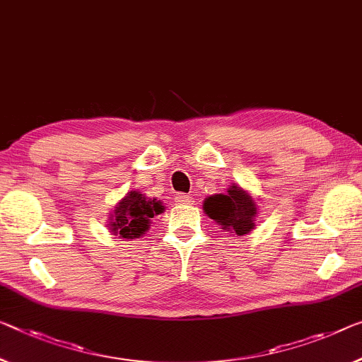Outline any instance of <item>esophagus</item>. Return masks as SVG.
Wrapping results in <instances>:
<instances>
[{
	"mask_svg": "<svg viewBox=\"0 0 362 362\" xmlns=\"http://www.w3.org/2000/svg\"><path fill=\"white\" fill-rule=\"evenodd\" d=\"M175 200L177 204H185V205H191L194 202V199L191 196H186V194L182 192H177L175 196Z\"/></svg>",
	"mask_w": 362,
	"mask_h": 362,
	"instance_id": "1",
	"label": "esophagus"
}]
</instances>
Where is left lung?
<instances>
[{"mask_svg": "<svg viewBox=\"0 0 362 362\" xmlns=\"http://www.w3.org/2000/svg\"><path fill=\"white\" fill-rule=\"evenodd\" d=\"M204 212L221 226V230L247 235L255 226L257 205L239 186H230L226 194H215L204 200Z\"/></svg>", "mask_w": 362, "mask_h": 362, "instance_id": "1", "label": "left lung"}]
</instances>
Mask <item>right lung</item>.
Instances as JSON below:
<instances>
[{
    "instance_id": "obj_1",
    "label": "right lung",
    "mask_w": 362,
    "mask_h": 362,
    "mask_svg": "<svg viewBox=\"0 0 362 362\" xmlns=\"http://www.w3.org/2000/svg\"><path fill=\"white\" fill-rule=\"evenodd\" d=\"M162 212L163 205L160 200L148 199L139 191H131L119 200L113 214L108 216L110 228L119 238H141L148 231L150 220Z\"/></svg>"
}]
</instances>
